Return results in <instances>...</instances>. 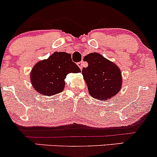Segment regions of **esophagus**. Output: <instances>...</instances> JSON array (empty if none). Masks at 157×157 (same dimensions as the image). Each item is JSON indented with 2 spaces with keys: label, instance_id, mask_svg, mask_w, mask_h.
Instances as JSON below:
<instances>
[{
  "label": "esophagus",
  "instance_id": "1",
  "mask_svg": "<svg viewBox=\"0 0 157 157\" xmlns=\"http://www.w3.org/2000/svg\"><path fill=\"white\" fill-rule=\"evenodd\" d=\"M83 65H84V62L83 61H81V62H80V63H78V66L80 67V69H82Z\"/></svg>",
  "mask_w": 157,
  "mask_h": 157
}]
</instances>
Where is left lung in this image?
I'll list each match as a JSON object with an SVG mask.
<instances>
[{
    "label": "left lung",
    "instance_id": "1",
    "mask_svg": "<svg viewBox=\"0 0 157 157\" xmlns=\"http://www.w3.org/2000/svg\"><path fill=\"white\" fill-rule=\"evenodd\" d=\"M83 60L88 67L82 74L90 95L98 100H107L113 97L121 87V73L114 63L98 53L86 55Z\"/></svg>",
    "mask_w": 157,
    "mask_h": 157
}]
</instances>
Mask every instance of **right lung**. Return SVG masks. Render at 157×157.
<instances>
[{
  "instance_id": "1",
  "label": "right lung",
  "mask_w": 157,
  "mask_h": 157,
  "mask_svg": "<svg viewBox=\"0 0 157 157\" xmlns=\"http://www.w3.org/2000/svg\"><path fill=\"white\" fill-rule=\"evenodd\" d=\"M80 71L78 65L72 61L70 53L55 52L48 59L39 62L33 67L30 80L38 92L51 96L63 90L68 74Z\"/></svg>"
}]
</instances>
